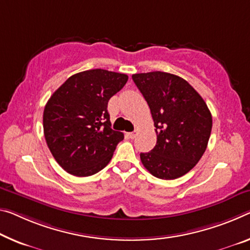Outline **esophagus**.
Listing matches in <instances>:
<instances>
[{
    "label": "esophagus",
    "mask_w": 250,
    "mask_h": 250,
    "mask_svg": "<svg viewBox=\"0 0 250 250\" xmlns=\"http://www.w3.org/2000/svg\"><path fill=\"white\" fill-rule=\"evenodd\" d=\"M137 134H138V131L136 130V131H133V132H129V133H126V136H128L129 138H131V139H133V138H136Z\"/></svg>",
    "instance_id": "obj_1"
}]
</instances>
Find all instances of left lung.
Returning a JSON list of instances; mask_svg holds the SVG:
<instances>
[{"label": "left lung", "instance_id": "1", "mask_svg": "<svg viewBox=\"0 0 250 250\" xmlns=\"http://www.w3.org/2000/svg\"><path fill=\"white\" fill-rule=\"evenodd\" d=\"M132 80L148 104L156 126L157 145L140 153L145 168L165 180L189 172L207 148L212 118L200 94L178 75L153 71Z\"/></svg>", "mask_w": 250, "mask_h": 250}]
</instances>
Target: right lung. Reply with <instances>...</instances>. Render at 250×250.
Wrapping results in <instances>:
<instances>
[{"mask_svg": "<svg viewBox=\"0 0 250 250\" xmlns=\"http://www.w3.org/2000/svg\"><path fill=\"white\" fill-rule=\"evenodd\" d=\"M128 75L94 69L71 75L51 96L43 112L46 145L70 175L88 177L104 169L124 133L111 129L106 108Z\"/></svg>", "mask_w": 250, "mask_h": 250, "instance_id": "add662e5", "label": "right lung"}]
</instances>
